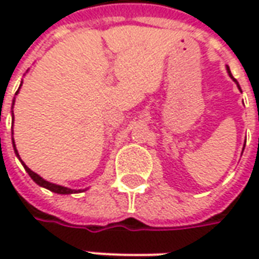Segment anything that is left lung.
I'll list each match as a JSON object with an SVG mask.
<instances>
[{
	"label": "left lung",
	"instance_id": "obj_1",
	"mask_svg": "<svg viewBox=\"0 0 259 259\" xmlns=\"http://www.w3.org/2000/svg\"><path fill=\"white\" fill-rule=\"evenodd\" d=\"M226 68H228V73H229V76H230V77H232V79H233L234 83H236V84H237V87H239V89H240V85H239V83H237V80L234 79L233 76H232V73H230V69H229V66H226Z\"/></svg>",
	"mask_w": 259,
	"mask_h": 259
}]
</instances>
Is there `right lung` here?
I'll list each match as a JSON object with an SVG mask.
<instances>
[{
	"label": "right lung",
	"instance_id": "right-lung-1",
	"mask_svg": "<svg viewBox=\"0 0 259 259\" xmlns=\"http://www.w3.org/2000/svg\"><path fill=\"white\" fill-rule=\"evenodd\" d=\"M20 85H22V84H20ZM19 89H20V87H19ZM18 93H19V90L16 91V94H18ZM14 104H15V100H14V102H12V105H14ZM12 115H14V112H12ZM12 118H14V116H12ZM12 140H14V137H12ZM12 143H14L15 154H16V157H18L20 159L19 154H18V150H16V147H15V141H12ZM20 162H22V165L25 166L26 172L29 174V176H30L31 179L34 180V182H36V183L38 186H41V187H44V189H48V190H50V191H53V193H57V194H73V193H79V191H81V190H72V189H68V187H64V186H59V185H54V183H50V182H47V180L42 179L41 176H38V175H37L36 172H33V170H31L30 168H27L25 163H23V161H22V159H20Z\"/></svg>",
	"mask_w": 259,
	"mask_h": 259
}]
</instances>
